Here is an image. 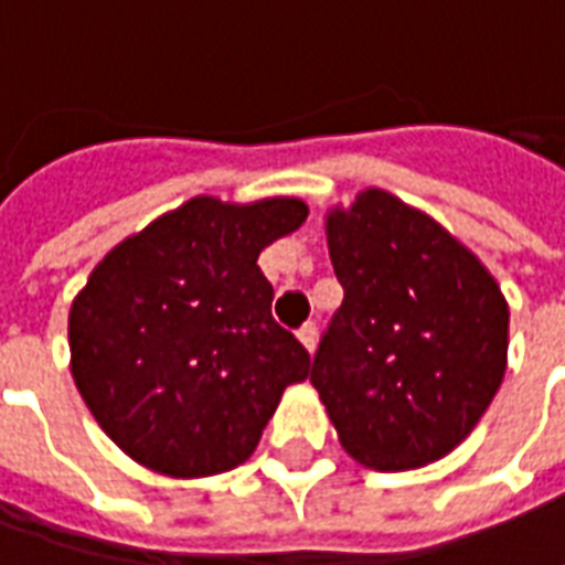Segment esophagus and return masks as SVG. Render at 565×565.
Returning <instances> with one entry per match:
<instances>
[{
    "instance_id": "esophagus-1",
    "label": "esophagus",
    "mask_w": 565,
    "mask_h": 565,
    "mask_svg": "<svg viewBox=\"0 0 565 565\" xmlns=\"http://www.w3.org/2000/svg\"><path fill=\"white\" fill-rule=\"evenodd\" d=\"M296 335H299V342H302V348H306L308 354H315V348H318V327H315V323H306Z\"/></svg>"
}]
</instances>
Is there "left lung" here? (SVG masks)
<instances>
[{"label": "left lung", "instance_id": "obj_1", "mask_svg": "<svg viewBox=\"0 0 565 565\" xmlns=\"http://www.w3.org/2000/svg\"><path fill=\"white\" fill-rule=\"evenodd\" d=\"M327 245L344 299L311 363L342 448L405 472L469 436L509 360V302L429 214L369 186L332 209Z\"/></svg>", "mask_w": 565, "mask_h": 565}]
</instances>
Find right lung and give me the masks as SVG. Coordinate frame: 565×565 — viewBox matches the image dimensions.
Here are the masks:
<instances>
[{"instance_id":"1","label":"right lung","mask_w":565,"mask_h":565,"mask_svg":"<svg viewBox=\"0 0 565 565\" xmlns=\"http://www.w3.org/2000/svg\"><path fill=\"white\" fill-rule=\"evenodd\" d=\"M302 199L196 196L111 247L68 311L72 379L105 436L172 478L230 472L311 356L271 318L259 250Z\"/></svg>"}]
</instances>
